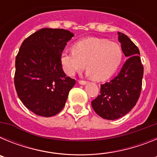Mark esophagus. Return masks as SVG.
<instances>
[{
  "label": "esophagus",
  "mask_w": 157,
  "mask_h": 157,
  "mask_svg": "<svg viewBox=\"0 0 157 157\" xmlns=\"http://www.w3.org/2000/svg\"><path fill=\"white\" fill-rule=\"evenodd\" d=\"M78 83H79L80 85H86V84L87 83V82L86 81H83V80H79V81H78Z\"/></svg>",
  "instance_id": "1"
}]
</instances>
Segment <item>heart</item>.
<instances>
[{
  "label": "heart",
  "instance_id": "1",
  "mask_svg": "<svg viewBox=\"0 0 157 157\" xmlns=\"http://www.w3.org/2000/svg\"><path fill=\"white\" fill-rule=\"evenodd\" d=\"M123 51L118 43L105 38L88 37L77 41L73 50L60 55V64L67 75L73 76L86 67L87 75L95 81H105L118 70Z\"/></svg>",
  "mask_w": 157,
  "mask_h": 157
}]
</instances>
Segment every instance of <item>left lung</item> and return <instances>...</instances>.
Masks as SVG:
<instances>
[{
  "label": "left lung",
  "instance_id": "8db88e82",
  "mask_svg": "<svg viewBox=\"0 0 157 157\" xmlns=\"http://www.w3.org/2000/svg\"><path fill=\"white\" fill-rule=\"evenodd\" d=\"M118 35L128 59L117 76L101 85V94L91 102L96 113L109 120L123 117L135 106L141 94L144 71L138 47L126 34L118 32Z\"/></svg>",
  "mask_w": 157,
  "mask_h": 157
}]
</instances>
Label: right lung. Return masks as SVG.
<instances>
[{
    "label": "right lung",
    "mask_w": 157,
    "mask_h": 157,
    "mask_svg": "<svg viewBox=\"0 0 157 157\" xmlns=\"http://www.w3.org/2000/svg\"><path fill=\"white\" fill-rule=\"evenodd\" d=\"M73 37L64 29L42 28L20 46L16 58L15 87L23 105L37 116L58 114L75 84L60 64V55Z\"/></svg>",
    "instance_id": "add662e5"
}]
</instances>
